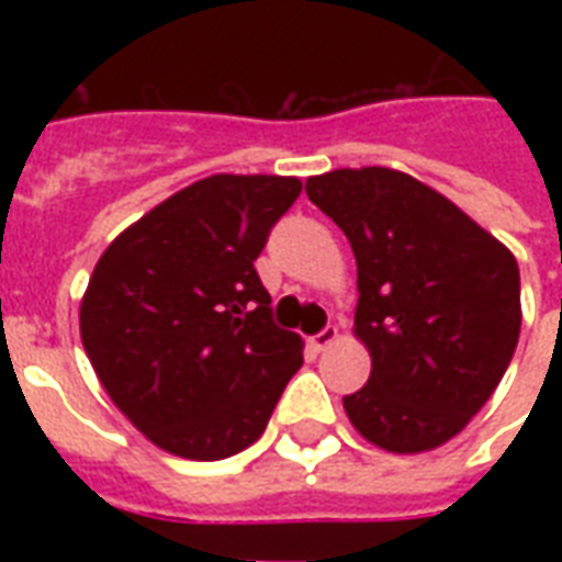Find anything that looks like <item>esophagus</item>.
I'll return each instance as SVG.
<instances>
[{"label":"esophagus","instance_id":"obj_1","mask_svg":"<svg viewBox=\"0 0 562 562\" xmlns=\"http://www.w3.org/2000/svg\"><path fill=\"white\" fill-rule=\"evenodd\" d=\"M337 337H340V330H337V325H328V328L318 330L316 337H310V346H313L316 352H325L330 342H337Z\"/></svg>","mask_w":562,"mask_h":562}]
</instances>
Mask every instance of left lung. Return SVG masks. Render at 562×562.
<instances>
[{
    "label": "left lung",
    "mask_w": 562,
    "mask_h": 562,
    "mask_svg": "<svg viewBox=\"0 0 562 562\" xmlns=\"http://www.w3.org/2000/svg\"><path fill=\"white\" fill-rule=\"evenodd\" d=\"M306 195L349 237L355 334L370 379L342 397L355 430L394 454L458 436L494 394L520 334V273L506 246L409 173L340 168Z\"/></svg>",
    "instance_id": "obj_1"
}]
</instances>
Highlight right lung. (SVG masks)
<instances>
[{"label":"right lung","instance_id":"obj_1","mask_svg":"<svg viewBox=\"0 0 562 562\" xmlns=\"http://www.w3.org/2000/svg\"><path fill=\"white\" fill-rule=\"evenodd\" d=\"M297 177L213 173L116 237L80 301V340L116 409L153 446L232 458L265 434L304 342L256 273Z\"/></svg>","mask_w":562,"mask_h":562}]
</instances>
